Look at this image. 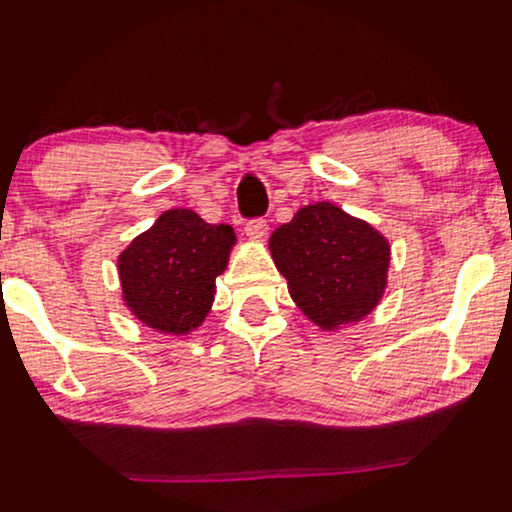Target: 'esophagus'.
<instances>
[{
  "instance_id": "obj_1",
  "label": "esophagus",
  "mask_w": 512,
  "mask_h": 512,
  "mask_svg": "<svg viewBox=\"0 0 512 512\" xmlns=\"http://www.w3.org/2000/svg\"><path fill=\"white\" fill-rule=\"evenodd\" d=\"M244 232H246V237L254 239V242H263V239H266V234H268V220L251 218L244 225Z\"/></svg>"
}]
</instances>
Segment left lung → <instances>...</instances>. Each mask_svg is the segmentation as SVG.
Returning <instances> with one entry per match:
<instances>
[{
	"label": "left lung",
	"mask_w": 512,
	"mask_h": 512,
	"mask_svg": "<svg viewBox=\"0 0 512 512\" xmlns=\"http://www.w3.org/2000/svg\"><path fill=\"white\" fill-rule=\"evenodd\" d=\"M270 251L294 302L326 330L364 318L386 287L388 242L333 203L299 210L273 232Z\"/></svg>",
	"instance_id": "1"
}]
</instances>
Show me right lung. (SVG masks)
<instances>
[{
	"label": "right lung",
	"instance_id": "right-lung-1",
	"mask_svg": "<svg viewBox=\"0 0 512 512\" xmlns=\"http://www.w3.org/2000/svg\"><path fill=\"white\" fill-rule=\"evenodd\" d=\"M232 244L230 225H210L186 208L167 210L119 256L124 302L150 328L189 333L213 304Z\"/></svg>",
	"mask_w": 512,
	"mask_h": 512
}]
</instances>
